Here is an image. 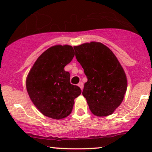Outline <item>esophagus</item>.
Wrapping results in <instances>:
<instances>
[{"label":"esophagus","mask_w":152,"mask_h":152,"mask_svg":"<svg viewBox=\"0 0 152 152\" xmlns=\"http://www.w3.org/2000/svg\"><path fill=\"white\" fill-rule=\"evenodd\" d=\"M78 86L80 87V88H81V89L82 90L83 89V83H82V82L81 81V82H79V83H78Z\"/></svg>","instance_id":"esophagus-1"}]
</instances>
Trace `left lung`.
<instances>
[{"label": "left lung", "mask_w": 152, "mask_h": 152, "mask_svg": "<svg viewBox=\"0 0 152 152\" xmlns=\"http://www.w3.org/2000/svg\"><path fill=\"white\" fill-rule=\"evenodd\" d=\"M74 48L88 79L82 94L91 111L100 117L113 114L127 88L126 76L117 58L99 42L83 43Z\"/></svg>", "instance_id": "obj_1"}]
</instances>
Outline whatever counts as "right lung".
<instances>
[{"mask_svg": "<svg viewBox=\"0 0 152 152\" xmlns=\"http://www.w3.org/2000/svg\"><path fill=\"white\" fill-rule=\"evenodd\" d=\"M75 55L69 45H56L38 57L26 78L31 100L44 116L61 119L72 111L74 99L81 94L79 87L71 84L70 74L64 70Z\"/></svg>", "mask_w": 152, "mask_h": 152, "instance_id": "1", "label": "right lung"}]
</instances>
